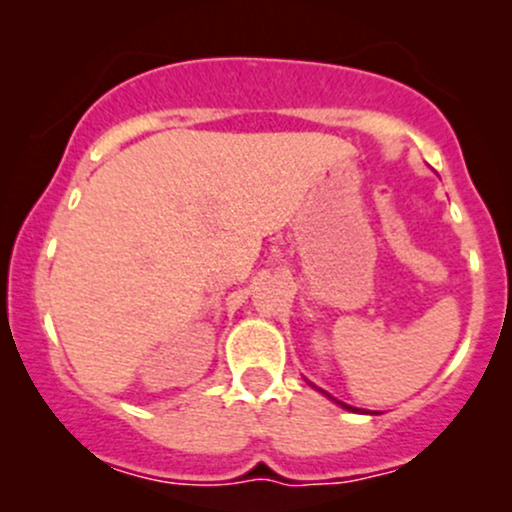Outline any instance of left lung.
<instances>
[{
	"instance_id": "1",
	"label": "left lung",
	"mask_w": 512,
	"mask_h": 512,
	"mask_svg": "<svg viewBox=\"0 0 512 512\" xmlns=\"http://www.w3.org/2000/svg\"><path fill=\"white\" fill-rule=\"evenodd\" d=\"M337 404H342L344 409H351V411H358V409H354V407H349V404H344V402H337Z\"/></svg>"
}]
</instances>
